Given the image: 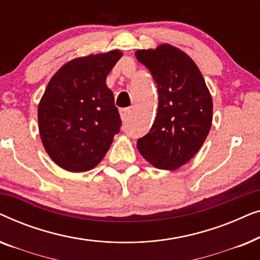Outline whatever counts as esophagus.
Instances as JSON below:
<instances>
[{
    "instance_id": "34e87169",
    "label": "esophagus",
    "mask_w": 260,
    "mask_h": 260,
    "mask_svg": "<svg viewBox=\"0 0 260 260\" xmlns=\"http://www.w3.org/2000/svg\"><path fill=\"white\" fill-rule=\"evenodd\" d=\"M120 117H122L123 120H126L129 118L130 113H131V110L129 108H125V109H120Z\"/></svg>"
}]
</instances>
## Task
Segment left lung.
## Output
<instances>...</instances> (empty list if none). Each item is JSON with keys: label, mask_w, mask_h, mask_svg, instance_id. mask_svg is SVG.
<instances>
[{"label": "left lung", "mask_w": 260, "mask_h": 260, "mask_svg": "<svg viewBox=\"0 0 260 260\" xmlns=\"http://www.w3.org/2000/svg\"><path fill=\"white\" fill-rule=\"evenodd\" d=\"M150 71L158 91V108L151 129L138 138L142 156L158 169L174 170L202 147L212 125L213 103L195 62L180 49L161 45L136 52Z\"/></svg>", "instance_id": "obj_1"}]
</instances>
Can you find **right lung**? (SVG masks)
Returning <instances> with one entry per match:
<instances>
[{
    "instance_id": "1",
    "label": "right lung",
    "mask_w": 260,
    "mask_h": 260,
    "mask_svg": "<svg viewBox=\"0 0 260 260\" xmlns=\"http://www.w3.org/2000/svg\"><path fill=\"white\" fill-rule=\"evenodd\" d=\"M119 51L78 58L63 65L46 87L38 109L42 144L56 165L87 172L102 161L122 126L105 80Z\"/></svg>"
}]
</instances>
